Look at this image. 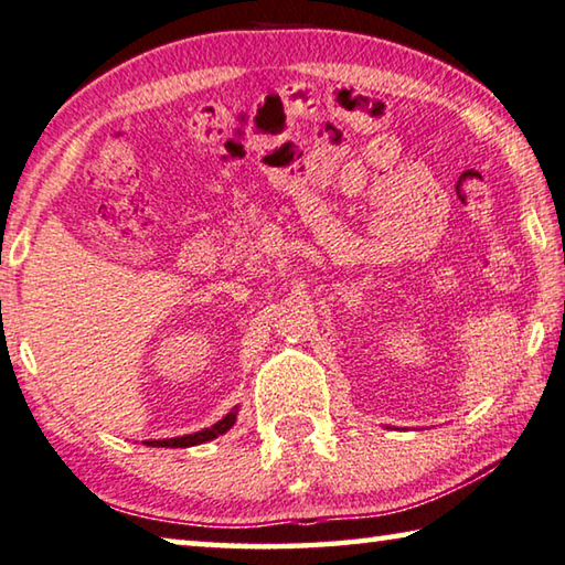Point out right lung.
<instances>
[{"label": "right lung", "mask_w": 565, "mask_h": 565, "mask_svg": "<svg viewBox=\"0 0 565 565\" xmlns=\"http://www.w3.org/2000/svg\"><path fill=\"white\" fill-rule=\"evenodd\" d=\"M236 423V409L228 412L226 417L218 419L216 425L201 429V433H193V435H183V437H170V440H148L150 447H193V445H201V443H209V440H216L218 435L228 433L231 427Z\"/></svg>", "instance_id": "add662e5"}]
</instances>
